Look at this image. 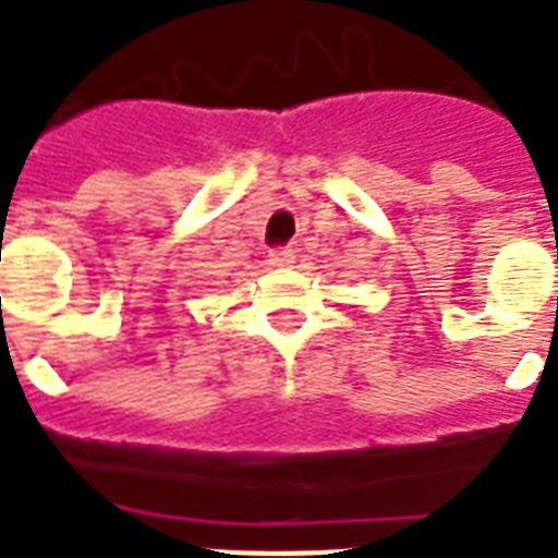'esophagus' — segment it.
Returning a JSON list of instances; mask_svg holds the SVG:
<instances>
[{
	"instance_id": "esophagus-1",
	"label": "esophagus",
	"mask_w": 558,
	"mask_h": 558,
	"mask_svg": "<svg viewBox=\"0 0 558 558\" xmlns=\"http://www.w3.org/2000/svg\"><path fill=\"white\" fill-rule=\"evenodd\" d=\"M269 263L271 266H292L295 263V252L292 248H271Z\"/></svg>"
}]
</instances>
